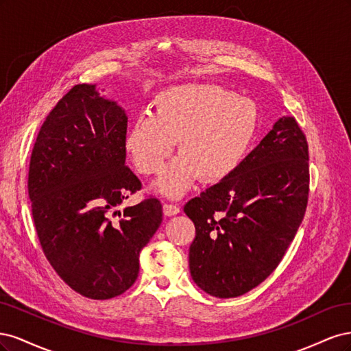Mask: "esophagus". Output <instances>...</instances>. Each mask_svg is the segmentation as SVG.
<instances>
[{
  "instance_id": "obj_1",
  "label": "esophagus",
  "mask_w": 351,
  "mask_h": 351,
  "mask_svg": "<svg viewBox=\"0 0 351 351\" xmlns=\"http://www.w3.org/2000/svg\"><path fill=\"white\" fill-rule=\"evenodd\" d=\"M162 209H164V215H167V217H174L180 212V208L174 204H164Z\"/></svg>"
}]
</instances>
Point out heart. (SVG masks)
<instances>
[{
    "label": "heart",
    "mask_w": 351,
    "mask_h": 351,
    "mask_svg": "<svg viewBox=\"0 0 351 351\" xmlns=\"http://www.w3.org/2000/svg\"><path fill=\"white\" fill-rule=\"evenodd\" d=\"M252 101L214 84H177L155 98V114L143 112L130 124L125 149L143 174H156L173 152H180L154 183L158 193L180 197L196 180L214 183L230 176L246 156L258 132Z\"/></svg>",
    "instance_id": "b5f03b06"
}]
</instances>
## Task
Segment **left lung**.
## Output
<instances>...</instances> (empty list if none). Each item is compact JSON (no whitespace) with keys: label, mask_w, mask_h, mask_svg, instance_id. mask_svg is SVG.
Returning <instances> with one entry per match:
<instances>
[{"label":"left lung","mask_w":351,"mask_h":351,"mask_svg":"<svg viewBox=\"0 0 351 351\" xmlns=\"http://www.w3.org/2000/svg\"><path fill=\"white\" fill-rule=\"evenodd\" d=\"M307 161L303 132L282 115L234 171L187 202L196 228L189 268L200 290L237 297L278 267L304 217Z\"/></svg>","instance_id":"8db88e82"}]
</instances>
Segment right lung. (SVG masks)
<instances>
[{"label":"right lung","mask_w":351,"mask_h":351,"mask_svg":"<svg viewBox=\"0 0 351 351\" xmlns=\"http://www.w3.org/2000/svg\"><path fill=\"white\" fill-rule=\"evenodd\" d=\"M127 114L97 84H77L42 124L32 151V215L51 267L93 300L120 295L139 274V254L162 221V205L145 199L125 167ZM119 218L117 219L116 215Z\"/></svg>","instance_id":"1"}]
</instances>
